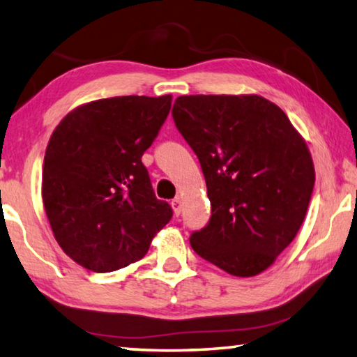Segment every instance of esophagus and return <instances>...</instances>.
Returning a JSON list of instances; mask_svg holds the SVG:
<instances>
[{
    "label": "esophagus",
    "mask_w": 357,
    "mask_h": 357,
    "mask_svg": "<svg viewBox=\"0 0 357 357\" xmlns=\"http://www.w3.org/2000/svg\"><path fill=\"white\" fill-rule=\"evenodd\" d=\"M171 206H172L174 213L178 217L180 212H182V199H180V197H175V199L171 202Z\"/></svg>",
    "instance_id": "34e87169"
}]
</instances>
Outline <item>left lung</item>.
I'll use <instances>...</instances> for the list:
<instances>
[{"instance_id":"obj_1","label":"left lung","mask_w":357,"mask_h":357,"mask_svg":"<svg viewBox=\"0 0 357 357\" xmlns=\"http://www.w3.org/2000/svg\"><path fill=\"white\" fill-rule=\"evenodd\" d=\"M175 126L199 158L212 217L192 250L234 277H255L294 241L314 166L277 104L258 95H191L174 102Z\"/></svg>"}]
</instances>
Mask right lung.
<instances>
[{
  "label": "right lung",
  "instance_id": "obj_1",
  "mask_svg": "<svg viewBox=\"0 0 357 357\" xmlns=\"http://www.w3.org/2000/svg\"><path fill=\"white\" fill-rule=\"evenodd\" d=\"M172 96H115L71 110L44 156L43 202L58 245L89 271L114 272L142 259L172 218L142 165Z\"/></svg>",
  "mask_w": 357,
  "mask_h": 357
}]
</instances>
